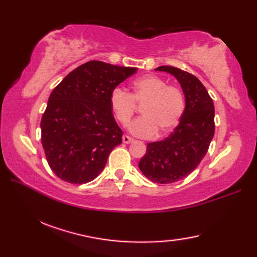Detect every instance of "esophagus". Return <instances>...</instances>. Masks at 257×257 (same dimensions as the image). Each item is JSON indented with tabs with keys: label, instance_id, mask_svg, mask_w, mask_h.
I'll use <instances>...</instances> for the list:
<instances>
[{
	"label": "esophagus",
	"instance_id": "esophagus-1",
	"mask_svg": "<svg viewBox=\"0 0 257 257\" xmlns=\"http://www.w3.org/2000/svg\"><path fill=\"white\" fill-rule=\"evenodd\" d=\"M122 141H123V144H132L135 140L132 137H129V136L124 135V136H122Z\"/></svg>",
	"mask_w": 257,
	"mask_h": 257
}]
</instances>
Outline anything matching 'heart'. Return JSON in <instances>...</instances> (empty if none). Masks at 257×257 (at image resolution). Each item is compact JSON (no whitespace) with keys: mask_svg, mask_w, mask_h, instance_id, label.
Returning <instances> with one entry per match:
<instances>
[{"mask_svg":"<svg viewBox=\"0 0 257 257\" xmlns=\"http://www.w3.org/2000/svg\"><path fill=\"white\" fill-rule=\"evenodd\" d=\"M143 106L141 117L129 124V132L144 138L167 134L176 127L181 119L185 98L177 86L157 75H146L132 84V92L114 88L109 96V106L119 123L127 125L137 110Z\"/></svg>","mask_w":257,"mask_h":257,"instance_id":"b5f03b06","label":"heart"}]
</instances>
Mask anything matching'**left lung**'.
<instances>
[{"label": "left lung", "instance_id": "left-lung-1", "mask_svg": "<svg viewBox=\"0 0 257 257\" xmlns=\"http://www.w3.org/2000/svg\"><path fill=\"white\" fill-rule=\"evenodd\" d=\"M173 75L182 87L185 108L180 122L166 139L147 145L139 169L156 183H173L195 170L214 136V105L194 75L172 66L156 68Z\"/></svg>", "mask_w": 257, "mask_h": 257}]
</instances>
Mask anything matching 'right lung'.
Returning a JSON list of instances; mask_svg holds the SVG:
<instances>
[{"label":"right lung","mask_w":257,"mask_h":257,"mask_svg":"<svg viewBox=\"0 0 257 257\" xmlns=\"http://www.w3.org/2000/svg\"><path fill=\"white\" fill-rule=\"evenodd\" d=\"M136 72L135 67L90 61L54 88L41 121L42 146L59 179L83 184L105 168L108 156L122 141L109 96Z\"/></svg>","instance_id":"1"}]
</instances>
